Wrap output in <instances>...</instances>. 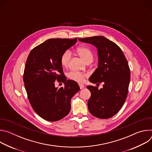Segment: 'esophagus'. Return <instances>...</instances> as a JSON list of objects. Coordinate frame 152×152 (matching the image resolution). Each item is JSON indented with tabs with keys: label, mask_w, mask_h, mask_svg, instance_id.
Masks as SVG:
<instances>
[{
	"label": "esophagus",
	"mask_w": 152,
	"mask_h": 152,
	"mask_svg": "<svg viewBox=\"0 0 152 152\" xmlns=\"http://www.w3.org/2000/svg\"><path fill=\"white\" fill-rule=\"evenodd\" d=\"M79 86H80V89H82V88H84V85L83 83H79Z\"/></svg>",
	"instance_id": "esophagus-1"
}]
</instances>
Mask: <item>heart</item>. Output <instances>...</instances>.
<instances>
[{
	"instance_id": "obj_1",
	"label": "heart",
	"mask_w": 152,
	"mask_h": 152,
	"mask_svg": "<svg viewBox=\"0 0 152 152\" xmlns=\"http://www.w3.org/2000/svg\"><path fill=\"white\" fill-rule=\"evenodd\" d=\"M76 52L80 57L85 61L86 62L88 61H92L93 59V53L92 51L88 48L85 46H80L76 49ZM72 53L70 51L67 50L64 51L62 54L60 62L61 66L64 67H66L68 66L69 61L71 59ZM86 77V75L85 73H80V72H72L69 74V77L75 81H77L79 82H83L85 78Z\"/></svg>"
}]
</instances>
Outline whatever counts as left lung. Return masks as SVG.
Returning a JSON list of instances; mask_svg holds the SVG:
<instances>
[{
    "mask_svg": "<svg viewBox=\"0 0 152 152\" xmlns=\"http://www.w3.org/2000/svg\"><path fill=\"white\" fill-rule=\"evenodd\" d=\"M79 40L97 48L98 68L89 80L94 83H103V88L99 90L97 86H86L91 94L88 101V110L99 118H111L121 110L127 96L131 79L127 61L120 47L103 36Z\"/></svg>",
    "mask_w": 152,
    "mask_h": 152,
    "instance_id": "1",
    "label": "left lung"
}]
</instances>
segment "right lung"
Instances as JSON below:
<instances>
[{
  "label": "right lung",
  "mask_w": 152,
  "mask_h": 152,
  "mask_svg": "<svg viewBox=\"0 0 152 152\" xmlns=\"http://www.w3.org/2000/svg\"><path fill=\"white\" fill-rule=\"evenodd\" d=\"M77 38H52L34 48L26 60L23 82L31 105L41 118L56 121L67 115L71 99L80 90L77 83L64 76L60 58ZM55 80L64 83L55 88Z\"/></svg>",
  "instance_id": "right-lung-1"
}]
</instances>
